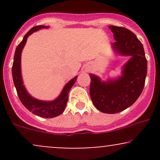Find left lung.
<instances>
[{
	"label": "left lung",
	"mask_w": 160,
	"mask_h": 160,
	"mask_svg": "<svg viewBox=\"0 0 160 160\" xmlns=\"http://www.w3.org/2000/svg\"><path fill=\"white\" fill-rule=\"evenodd\" d=\"M116 41L112 44L116 52L132 58L124 65L122 75L115 80L102 82L98 77L91 78L89 94L98 111L117 113L135 103L144 89L148 61L142 43L132 32L123 27L109 26Z\"/></svg>",
	"instance_id": "1"
}]
</instances>
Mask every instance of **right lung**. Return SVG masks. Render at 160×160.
<instances>
[{
    "label": "right lung",
    "mask_w": 160,
    "mask_h": 160,
    "mask_svg": "<svg viewBox=\"0 0 160 160\" xmlns=\"http://www.w3.org/2000/svg\"><path fill=\"white\" fill-rule=\"evenodd\" d=\"M46 28L48 27L43 26V25L33 27L25 34L21 43L17 46L15 54H14L12 74L17 95L23 105L29 111L32 112L34 114L37 116L43 117V118H52V117H57L63 113L66 104H67L68 99V93L76 81L77 77H75L66 84L62 93L56 100L52 101V102H43V101H40L34 98L27 92L26 89L23 85L21 74V53L24 46L25 45V43L27 41L28 37L32 34L33 32L41 28Z\"/></svg>",
    "instance_id": "obj_1"
}]
</instances>
